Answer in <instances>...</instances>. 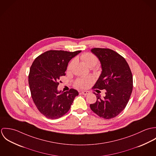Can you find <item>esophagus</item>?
<instances>
[{
	"instance_id": "obj_1",
	"label": "esophagus",
	"mask_w": 156,
	"mask_h": 156,
	"mask_svg": "<svg viewBox=\"0 0 156 156\" xmlns=\"http://www.w3.org/2000/svg\"><path fill=\"white\" fill-rule=\"evenodd\" d=\"M82 94L84 95H88L90 94L89 91H82Z\"/></svg>"
}]
</instances>
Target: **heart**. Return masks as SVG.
Returning a JSON list of instances; mask_svg holds the SVG:
<instances>
[{
  "label": "heart",
  "instance_id": "obj_1",
  "mask_svg": "<svg viewBox=\"0 0 156 156\" xmlns=\"http://www.w3.org/2000/svg\"><path fill=\"white\" fill-rule=\"evenodd\" d=\"M82 60L86 64V65L89 67H94L98 62V58L95 55L90 53H86L83 54L81 56ZM74 64V61H72L68 66V69H69ZM93 81V79L91 77H83L81 79H77L75 85L77 87L79 88H87Z\"/></svg>",
  "mask_w": 156,
  "mask_h": 156
}]
</instances>
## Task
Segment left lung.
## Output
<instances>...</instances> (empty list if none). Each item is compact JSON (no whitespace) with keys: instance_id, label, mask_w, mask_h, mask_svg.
<instances>
[{"instance_id":"1","label":"left lung","mask_w":156,"mask_h":156,"mask_svg":"<svg viewBox=\"0 0 156 156\" xmlns=\"http://www.w3.org/2000/svg\"><path fill=\"white\" fill-rule=\"evenodd\" d=\"M90 51L99 59L102 69L93 88L106 91L103 98L94 92L97 101L90 108L100 117L111 119L122 111L129 102L133 90L132 74L126 59L116 51L101 48Z\"/></svg>"}]
</instances>
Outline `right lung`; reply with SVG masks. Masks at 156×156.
Instances as JSON below:
<instances>
[{
	"label": "right lung",
	"mask_w": 156,
	"mask_h": 156,
	"mask_svg": "<svg viewBox=\"0 0 156 156\" xmlns=\"http://www.w3.org/2000/svg\"><path fill=\"white\" fill-rule=\"evenodd\" d=\"M81 52L49 50L38 56L32 64L29 85L32 100L38 111L47 118H61L69 110L77 90H58L60 77L66 75L69 61Z\"/></svg>",
	"instance_id": "add662e5"
}]
</instances>
